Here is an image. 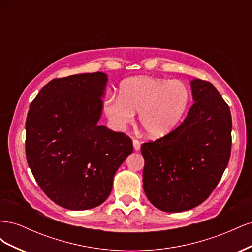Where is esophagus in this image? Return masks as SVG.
I'll return each mask as SVG.
<instances>
[{
  "instance_id": "34e87169",
  "label": "esophagus",
  "mask_w": 252,
  "mask_h": 252,
  "mask_svg": "<svg viewBox=\"0 0 252 252\" xmlns=\"http://www.w3.org/2000/svg\"><path fill=\"white\" fill-rule=\"evenodd\" d=\"M132 144H133V149L135 150V151H139L140 150V148H141V143L138 141V140H133L132 141Z\"/></svg>"
}]
</instances>
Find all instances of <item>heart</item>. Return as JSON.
<instances>
[{
	"instance_id": "1",
	"label": "heart",
	"mask_w": 252,
	"mask_h": 252,
	"mask_svg": "<svg viewBox=\"0 0 252 252\" xmlns=\"http://www.w3.org/2000/svg\"><path fill=\"white\" fill-rule=\"evenodd\" d=\"M190 100V90L181 81L136 77L121 84L120 95H107L104 112L117 130L133 123L134 113L140 112L145 132L151 139H159L179 126Z\"/></svg>"
}]
</instances>
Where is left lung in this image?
<instances>
[{"label":"left lung","instance_id":"8db88e82","mask_svg":"<svg viewBox=\"0 0 252 252\" xmlns=\"http://www.w3.org/2000/svg\"><path fill=\"white\" fill-rule=\"evenodd\" d=\"M194 104L168 135L141 147L143 188L150 203L166 212L202 204L229 162L232 120L229 106L207 81L190 82Z\"/></svg>","mask_w":252,"mask_h":252}]
</instances>
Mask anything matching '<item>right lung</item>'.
Returning <instances> with one entry per match:
<instances>
[{
    "mask_svg": "<svg viewBox=\"0 0 252 252\" xmlns=\"http://www.w3.org/2000/svg\"><path fill=\"white\" fill-rule=\"evenodd\" d=\"M107 74L82 73L53 79L30 104L26 158L41 189L70 210H87L109 196L132 141L97 125Z\"/></svg>",
    "mask_w": 252,
    "mask_h": 252,
    "instance_id": "1",
    "label": "right lung"
}]
</instances>
